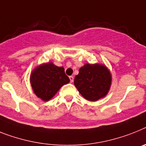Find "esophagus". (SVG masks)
<instances>
[{"label": "esophagus", "instance_id": "obj_1", "mask_svg": "<svg viewBox=\"0 0 146 146\" xmlns=\"http://www.w3.org/2000/svg\"><path fill=\"white\" fill-rule=\"evenodd\" d=\"M69 78H70V82H73V79H74V78H73V76H70Z\"/></svg>", "mask_w": 146, "mask_h": 146}]
</instances>
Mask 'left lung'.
<instances>
[{
    "label": "left lung",
    "instance_id": "obj_1",
    "mask_svg": "<svg viewBox=\"0 0 146 146\" xmlns=\"http://www.w3.org/2000/svg\"><path fill=\"white\" fill-rule=\"evenodd\" d=\"M111 80V72L105 65L85 64L76 76L74 84L84 99L95 102L107 95Z\"/></svg>",
    "mask_w": 146,
    "mask_h": 146
}]
</instances>
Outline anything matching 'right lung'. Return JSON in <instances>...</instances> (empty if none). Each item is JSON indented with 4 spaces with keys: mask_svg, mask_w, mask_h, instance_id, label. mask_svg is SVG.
<instances>
[{
    "mask_svg": "<svg viewBox=\"0 0 146 146\" xmlns=\"http://www.w3.org/2000/svg\"><path fill=\"white\" fill-rule=\"evenodd\" d=\"M70 82L63 67H57L52 62L35 67L30 75V83L34 93L43 101L51 100L59 89Z\"/></svg>",
    "mask_w": 146,
    "mask_h": 146,
    "instance_id": "right-lung-1",
    "label": "right lung"
}]
</instances>
